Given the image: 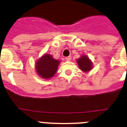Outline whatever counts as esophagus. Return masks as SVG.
<instances>
[{
  "label": "esophagus",
  "instance_id": "34e87169",
  "mask_svg": "<svg viewBox=\"0 0 127 127\" xmlns=\"http://www.w3.org/2000/svg\"><path fill=\"white\" fill-rule=\"evenodd\" d=\"M65 59H66V61H70L71 59V56H67L65 58Z\"/></svg>",
  "mask_w": 127,
  "mask_h": 127
}]
</instances>
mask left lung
Here are the masks:
<instances>
[{
	"label": "left lung",
	"instance_id": "left-lung-1",
	"mask_svg": "<svg viewBox=\"0 0 127 127\" xmlns=\"http://www.w3.org/2000/svg\"><path fill=\"white\" fill-rule=\"evenodd\" d=\"M77 63L81 70L84 72L89 71L92 68V62L86 56H82L80 58L78 59Z\"/></svg>",
	"mask_w": 127,
	"mask_h": 127
}]
</instances>
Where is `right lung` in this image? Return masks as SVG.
<instances>
[{
  "instance_id": "add662e5",
  "label": "right lung",
  "mask_w": 127,
  "mask_h": 127,
  "mask_svg": "<svg viewBox=\"0 0 127 127\" xmlns=\"http://www.w3.org/2000/svg\"><path fill=\"white\" fill-rule=\"evenodd\" d=\"M60 62L54 59L50 54H45L36 63V71L40 76L48 79L52 77L56 73Z\"/></svg>"
}]
</instances>
